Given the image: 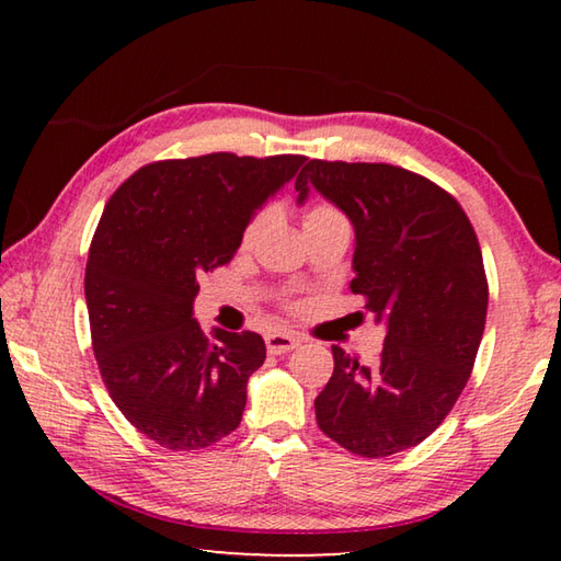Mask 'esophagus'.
<instances>
[{
    "label": "esophagus",
    "instance_id": "obj_1",
    "mask_svg": "<svg viewBox=\"0 0 561 561\" xmlns=\"http://www.w3.org/2000/svg\"><path fill=\"white\" fill-rule=\"evenodd\" d=\"M267 351L272 356H282V354H289L291 348L299 346V339L287 334V331H274V334H267Z\"/></svg>",
    "mask_w": 561,
    "mask_h": 561
}]
</instances>
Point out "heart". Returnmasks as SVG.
I'll list each match as a JSON object with an SVG mask.
<instances>
[{"label":"heart","mask_w":561,"mask_h":561,"mask_svg":"<svg viewBox=\"0 0 561 561\" xmlns=\"http://www.w3.org/2000/svg\"><path fill=\"white\" fill-rule=\"evenodd\" d=\"M331 220H344V217H341V213L339 210H334V207L331 205H317V207H311V210L307 213V217H304V227H309V225H321V222H331ZM264 225V215H260L257 220H254L250 227H247V234H244V240L250 242L254 234L260 232V227Z\"/></svg>","instance_id":"1"}]
</instances>
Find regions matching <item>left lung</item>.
I'll return each mask as SVG.
<instances>
[{"label":"left lung","mask_w":561,"mask_h":561,"mask_svg":"<svg viewBox=\"0 0 561 561\" xmlns=\"http://www.w3.org/2000/svg\"><path fill=\"white\" fill-rule=\"evenodd\" d=\"M297 203L311 190L354 225L351 291L386 327L374 364L334 351L317 396V423L364 458L423 443L468 383L488 317V279L468 215L453 195L386 163L309 160Z\"/></svg>","instance_id":"obj_1"}]
</instances>
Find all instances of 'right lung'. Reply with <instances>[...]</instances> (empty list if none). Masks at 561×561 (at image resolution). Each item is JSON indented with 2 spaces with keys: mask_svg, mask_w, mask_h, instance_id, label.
<instances>
[{
  "mask_svg": "<svg viewBox=\"0 0 561 561\" xmlns=\"http://www.w3.org/2000/svg\"><path fill=\"white\" fill-rule=\"evenodd\" d=\"M304 156L210 153L133 173L101 215L87 262L93 354L113 403L168 450H201L242 421L247 381L267 358L254 331L203 334L205 272L234 257L252 217Z\"/></svg>",
  "mask_w": 561,
  "mask_h": 561,
  "instance_id": "right-lung-1",
  "label": "right lung"
}]
</instances>
